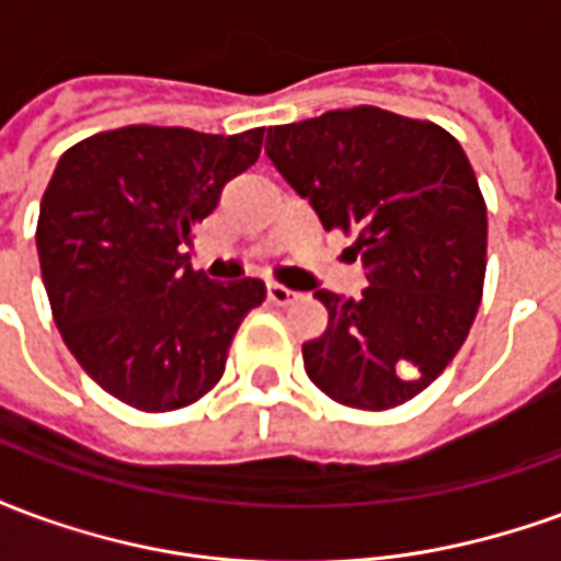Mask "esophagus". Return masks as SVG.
Returning <instances> with one entry per match:
<instances>
[{
  "label": "esophagus",
  "mask_w": 561,
  "mask_h": 561,
  "mask_svg": "<svg viewBox=\"0 0 561 561\" xmlns=\"http://www.w3.org/2000/svg\"><path fill=\"white\" fill-rule=\"evenodd\" d=\"M297 297V294L291 291V288H285V285H279V282H273V285H267V300L270 304L276 306H288Z\"/></svg>",
  "instance_id": "34e87169"
}]
</instances>
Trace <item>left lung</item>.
<instances>
[{"label":"left lung","mask_w":561,"mask_h":561,"mask_svg":"<svg viewBox=\"0 0 561 561\" xmlns=\"http://www.w3.org/2000/svg\"><path fill=\"white\" fill-rule=\"evenodd\" d=\"M267 156L324 231L354 237L360 300L316 291L328 330L306 376L348 409L414 400L457 357L483 294L486 204L445 128L373 104L267 128Z\"/></svg>","instance_id":"obj_1"}]
</instances>
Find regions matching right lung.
<instances>
[{"mask_svg":"<svg viewBox=\"0 0 561 561\" xmlns=\"http://www.w3.org/2000/svg\"><path fill=\"white\" fill-rule=\"evenodd\" d=\"M264 128L204 135L126 126L62 152L35 228L68 352L138 412H176L219 385L264 282H209L185 245L221 188L261 156Z\"/></svg>","mask_w":561,"mask_h":561,"instance_id":"obj_1","label":"right lung"}]
</instances>
